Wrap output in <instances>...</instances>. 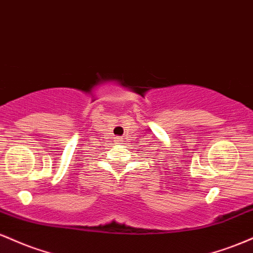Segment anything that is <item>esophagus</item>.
I'll list each match as a JSON object with an SVG mask.
<instances>
[{"label":"esophagus","instance_id":"obj_1","mask_svg":"<svg viewBox=\"0 0 253 253\" xmlns=\"http://www.w3.org/2000/svg\"><path fill=\"white\" fill-rule=\"evenodd\" d=\"M124 140V138H120V136H119V138H117V141L118 143H121V141Z\"/></svg>","mask_w":253,"mask_h":253}]
</instances>
